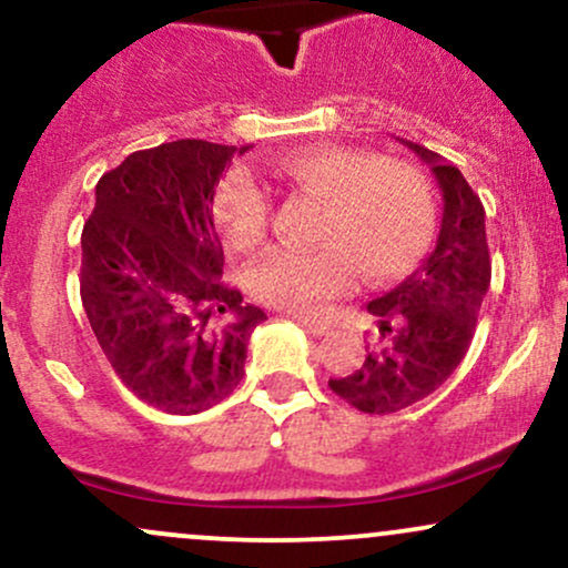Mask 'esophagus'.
I'll use <instances>...</instances> for the list:
<instances>
[{"instance_id":"1","label":"esophagus","mask_w":568,"mask_h":568,"mask_svg":"<svg viewBox=\"0 0 568 568\" xmlns=\"http://www.w3.org/2000/svg\"><path fill=\"white\" fill-rule=\"evenodd\" d=\"M296 321L304 325L306 331H310L312 336H325L331 331V323H325V321H315V317H302V315H296Z\"/></svg>"}]
</instances>
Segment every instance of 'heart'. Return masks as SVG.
Masks as SVG:
<instances>
[{
    "label": "heart",
    "mask_w": 568,
    "mask_h": 568,
    "mask_svg": "<svg viewBox=\"0 0 568 568\" xmlns=\"http://www.w3.org/2000/svg\"><path fill=\"white\" fill-rule=\"evenodd\" d=\"M272 179L321 200L312 237L317 245L277 247L253 266L251 288L264 304L317 312L363 280H393L422 262L438 226V192L425 168L393 162L368 149L315 143L272 162ZM270 197L245 171L216 192L221 232L237 251H251L270 230Z\"/></svg>",
    "instance_id": "obj_1"
}]
</instances>
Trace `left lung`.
Returning <instances> with one entry per match:
<instances>
[{"label":"left lung","mask_w":568,"mask_h":568,"mask_svg":"<svg viewBox=\"0 0 568 568\" xmlns=\"http://www.w3.org/2000/svg\"><path fill=\"white\" fill-rule=\"evenodd\" d=\"M443 192L435 251L384 296L368 302L376 331L355 374L328 387L363 414H395L433 395L465 361L491 283L484 202L440 154L406 141Z\"/></svg>","instance_id":"1"}]
</instances>
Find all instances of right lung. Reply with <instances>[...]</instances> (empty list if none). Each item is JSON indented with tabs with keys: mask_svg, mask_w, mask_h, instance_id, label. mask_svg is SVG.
<instances>
[{
	"mask_svg": "<svg viewBox=\"0 0 568 568\" xmlns=\"http://www.w3.org/2000/svg\"><path fill=\"white\" fill-rule=\"evenodd\" d=\"M234 152L197 139L133 152L101 175L84 221L90 328L120 382L165 414H200L232 395L247 338L266 321L221 277L213 194Z\"/></svg>",
	"mask_w": 568,
	"mask_h": 568,
	"instance_id": "obj_1",
	"label": "right lung"
}]
</instances>
